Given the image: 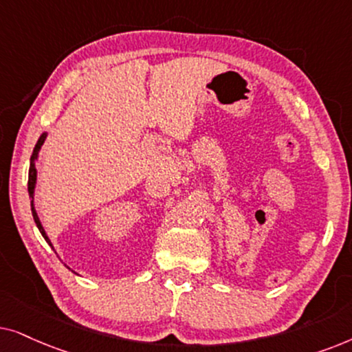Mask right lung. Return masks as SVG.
Listing matches in <instances>:
<instances>
[{
    "label": "right lung",
    "mask_w": 352,
    "mask_h": 352,
    "mask_svg": "<svg viewBox=\"0 0 352 352\" xmlns=\"http://www.w3.org/2000/svg\"><path fill=\"white\" fill-rule=\"evenodd\" d=\"M46 137H48V133L46 132H43L40 135V138H38V142H36V144H35V148H34V153H32V156H30V167H29V184H27V186H29V198H30V208H32V215H34V220H35V223H36V227H38V230H40V233H41V236L45 238L46 240V243H48V245L53 248V245H51V240L48 238V235H46V232H45V228H43V225H41V222H40V217H38V214H36V209H35V186H36V161H38V153H40V149H41V146H43V143H45V140H46Z\"/></svg>",
    "instance_id": "1"
}]
</instances>
